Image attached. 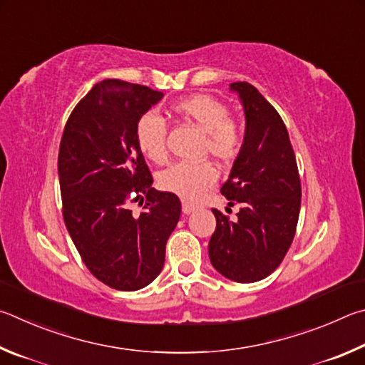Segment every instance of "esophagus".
Here are the masks:
<instances>
[{
  "label": "esophagus",
  "mask_w": 365,
  "mask_h": 365,
  "mask_svg": "<svg viewBox=\"0 0 365 365\" xmlns=\"http://www.w3.org/2000/svg\"><path fill=\"white\" fill-rule=\"evenodd\" d=\"M194 210H197V205H194V203L182 202V213H184V215H189V213H192Z\"/></svg>",
  "instance_id": "1"
}]
</instances>
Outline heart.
<instances>
[{
  "label": "heart",
  "mask_w": 365,
  "mask_h": 365,
  "mask_svg": "<svg viewBox=\"0 0 365 365\" xmlns=\"http://www.w3.org/2000/svg\"><path fill=\"white\" fill-rule=\"evenodd\" d=\"M173 113L195 125L205 133V152L220 162H232L239 155L242 130L229 117V108L208 94H192L171 106ZM136 143L140 152L153 163L166 162V123L155 112H147L136 123ZM216 170L212 163H175L160 173L158 186L181 199L197 200L216 182Z\"/></svg>",
  "instance_id": "heart-1"
}]
</instances>
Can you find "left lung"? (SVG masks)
Segmentation results:
<instances>
[{
	"label": "left lung",
	"instance_id": "obj_1",
	"mask_svg": "<svg viewBox=\"0 0 365 365\" xmlns=\"http://www.w3.org/2000/svg\"><path fill=\"white\" fill-rule=\"evenodd\" d=\"M245 113V134L221 194L240 205L234 221L212 210L216 229L208 255L216 271L252 284L282 263L295 237L302 184L295 152L282 118L257 88L231 83Z\"/></svg>",
	"mask_w": 365,
	"mask_h": 365
}]
</instances>
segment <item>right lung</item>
Masks as SVG:
<instances>
[{
    "label": "right lung",
    "instance_id": "add662e5",
    "mask_svg": "<svg viewBox=\"0 0 365 365\" xmlns=\"http://www.w3.org/2000/svg\"><path fill=\"white\" fill-rule=\"evenodd\" d=\"M163 93L126 83H96L67 120L57 160L63 221L83 263L115 290L144 289L163 269L166 240L181 202L152 187L136 123ZM148 210L133 217L127 203Z\"/></svg>",
    "mask_w": 365,
    "mask_h": 365
}]
</instances>
